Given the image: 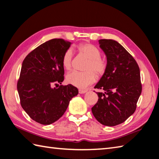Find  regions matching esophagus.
<instances>
[{"label":"esophagus","instance_id":"34e87169","mask_svg":"<svg viewBox=\"0 0 159 159\" xmlns=\"http://www.w3.org/2000/svg\"><path fill=\"white\" fill-rule=\"evenodd\" d=\"M79 92L80 94H84L85 92H87V90H85V89H79Z\"/></svg>","mask_w":159,"mask_h":159}]
</instances>
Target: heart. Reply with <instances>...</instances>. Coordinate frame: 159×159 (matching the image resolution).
Segmentation results:
<instances>
[{
  "label": "heart",
  "instance_id": "obj_1",
  "mask_svg": "<svg viewBox=\"0 0 159 159\" xmlns=\"http://www.w3.org/2000/svg\"><path fill=\"white\" fill-rule=\"evenodd\" d=\"M77 49L80 53L83 54L89 59L85 68V71H72L67 75L66 80L68 83L72 85L79 88H85L95 81V74L97 77H101L105 74L107 69V62L104 59L101 57V51L93 44L88 43L81 44L78 46ZM72 57L73 52L71 48H68L65 52L62 59V64L65 70H70L71 69Z\"/></svg>",
  "mask_w": 159,
  "mask_h": 159
}]
</instances>
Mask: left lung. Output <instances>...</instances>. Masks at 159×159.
I'll list each match as a JSON object with an SVG mask.
<instances>
[{
    "label": "left lung",
    "mask_w": 159,
    "mask_h": 159,
    "mask_svg": "<svg viewBox=\"0 0 159 159\" xmlns=\"http://www.w3.org/2000/svg\"><path fill=\"white\" fill-rule=\"evenodd\" d=\"M99 47L107 59V69L94 88L99 99L92 114L102 125L113 126L134 114L142 92L140 69L136 61L120 43L99 39Z\"/></svg>",
    "instance_id": "1"
}]
</instances>
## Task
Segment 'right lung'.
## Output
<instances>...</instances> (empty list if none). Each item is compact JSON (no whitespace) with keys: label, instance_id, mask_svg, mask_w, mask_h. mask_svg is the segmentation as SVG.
Returning <instances> with one entry per match:
<instances>
[{"label":"right lung","instance_id":"obj_1","mask_svg":"<svg viewBox=\"0 0 159 159\" xmlns=\"http://www.w3.org/2000/svg\"><path fill=\"white\" fill-rule=\"evenodd\" d=\"M71 44L62 39H51L34 48L23 61L17 83L21 105L31 119L41 125L59 120L70 100L79 94L71 84L52 88L64 80L62 59Z\"/></svg>","mask_w":159,"mask_h":159}]
</instances>
